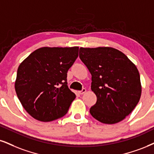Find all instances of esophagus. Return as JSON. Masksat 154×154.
Masks as SVG:
<instances>
[{
	"mask_svg": "<svg viewBox=\"0 0 154 154\" xmlns=\"http://www.w3.org/2000/svg\"><path fill=\"white\" fill-rule=\"evenodd\" d=\"M86 88H82V90L79 91V94H81V95H82V94H84V93H86Z\"/></svg>",
	"mask_w": 154,
	"mask_h": 154,
	"instance_id": "esophagus-1",
	"label": "esophagus"
}]
</instances>
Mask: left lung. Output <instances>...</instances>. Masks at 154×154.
<instances>
[{"instance_id": "1", "label": "left lung", "mask_w": 154, "mask_h": 154, "mask_svg": "<svg viewBox=\"0 0 154 154\" xmlns=\"http://www.w3.org/2000/svg\"><path fill=\"white\" fill-rule=\"evenodd\" d=\"M79 57L91 74L97 97L90 113L107 124L120 122L135 109L141 94L140 74L124 54L109 47L80 48Z\"/></svg>"}]
</instances>
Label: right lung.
Masks as SVG:
<instances>
[{"label": "right lung", "mask_w": 154, "mask_h": 154, "mask_svg": "<svg viewBox=\"0 0 154 154\" xmlns=\"http://www.w3.org/2000/svg\"><path fill=\"white\" fill-rule=\"evenodd\" d=\"M78 56L79 47H43L20 64L15 89L32 117L48 122L66 114L75 98L67 86V73Z\"/></svg>", "instance_id": "1"}]
</instances>
